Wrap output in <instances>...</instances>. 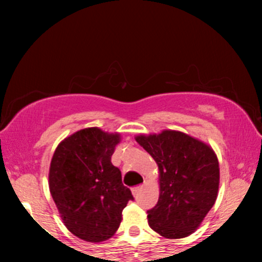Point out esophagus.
Segmentation results:
<instances>
[{"label":"esophagus","mask_w":262,"mask_h":262,"mask_svg":"<svg viewBox=\"0 0 262 262\" xmlns=\"http://www.w3.org/2000/svg\"><path fill=\"white\" fill-rule=\"evenodd\" d=\"M142 189H143V186H142V185H141V186H136V187L132 188V194H134V195H137L138 193L142 191Z\"/></svg>","instance_id":"obj_1"}]
</instances>
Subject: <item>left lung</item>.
Wrapping results in <instances>:
<instances>
[{
  "label": "left lung",
  "mask_w": 262,
  "mask_h": 262,
  "mask_svg": "<svg viewBox=\"0 0 262 262\" xmlns=\"http://www.w3.org/2000/svg\"><path fill=\"white\" fill-rule=\"evenodd\" d=\"M136 142L159 167L160 196L148 211L149 227L166 238L191 235L217 199L220 164L213 149L174 130L139 135Z\"/></svg>",
  "instance_id": "obj_1"
}]
</instances>
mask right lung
Masks as SVG:
<instances>
[{"mask_svg": "<svg viewBox=\"0 0 262 262\" xmlns=\"http://www.w3.org/2000/svg\"><path fill=\"white\" fill-rule=\"evenodd\" d=\"M119 134L99 127L80 130L59 143L49 171V187L68 230L87 242L112 237L131 191L111 162Z\"/></svg>", "mask_w": 262, "mask_h": 262, "instance_id": "1", "label": "right lung"}]
</instances>
